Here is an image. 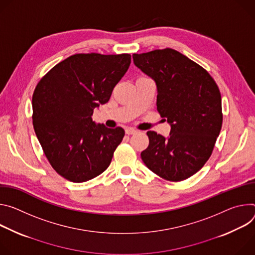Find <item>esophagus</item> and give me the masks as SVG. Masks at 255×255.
<instances>
[{
  "label": "esophagus",
  "instance_id": "34e87169",
  "mask_svg": "<svg viewBox=\"0 0 255 255\" xmlns=\"http://www.w3.org/2000/svg\"><path fill=\"white\" fill-rule=\"evenodd\" d=\"M137 132V130L136 129H134V128H126V133L127 134H133V133H136Z\"/></svg>",
  "mask_w": 255,
  "mask_h": 255
}]
</instances>
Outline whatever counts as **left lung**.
Instances as JSON below:
<instances>
[{
	"label": "left lung",
	"mask_w": 255,
	"mask_h": 255,
	"mask_svg": "<svg viewBox=\"0 0 255 255\" xmlns=\"http://www.w3.org/2000/svg\"><path fill=\"white\" fill-rule=\"evenodd\" d=\"M134 65L157 86V110L171 126L168 137L149 130L143 162L169 181L184 180L202 169L214 150L222 123L216 82L200 65L172 48L133 53Z\"/></svg>",
	"instance_id": "left-lung-1"
}]
</instances>
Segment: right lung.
<instances>
[{
	"instance_id": "1",
	"label": "right lung",
	"mask_w": 255,
	"mask_h": 255,
	"mask_svg": "<svg viewBox=\"0 0 255 255\" xmlns=\"http://www.w3.org/2000/svg\"><path fill=\"white\" fill-rule=\"evenodd\" d=\"M130 54L77 53L41 78L32 96L33 128L51 167L72 182H85L109 166L125 130L92 121L127 73Z\"/></svg>"
}]
</instances>
